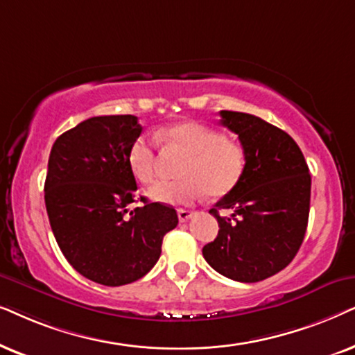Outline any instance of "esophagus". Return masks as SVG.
<instances>
[{
    "instance_id": "esophagus-1",
    "label": "esophagus",
    "mask_w": 355,
    "mask_h": 355,
    "mask_svg": "<svg viewBox=\"0 0 355 355\" xmlns=\"http://www.w3.org/2000/svg\"><path fill=\"white\" fill-rule=\"evenodd\" d=\"M193 217V212L188 211V209H178V219H180V222H187L190 220Z\"/></svg>"
}]
</instances>
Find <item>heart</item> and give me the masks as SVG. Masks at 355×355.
I'll return each instance as SVG.
<instances>
[{
  "instance_id": "heart-1",
  "label": "heart",
  "mask_w": 355,
  "mask_h": 355,
  "mask_svg": "<svg viewBox=\"0 0 355 355\" xmlns=\"http://www.w3.org/2000/svg\"><path fill=\"white\" fill-rule=\"evenodd\" d=\"M164 149L187 154L178 180H160L149 188V196L164 205L185 206L211 196L232 191L247 167V150L239 141L196 121H180L159 131ZM126 162L135 178L150 183L157 168V149L144 135L131 141Z\"/></svg>"
}]
</instances>
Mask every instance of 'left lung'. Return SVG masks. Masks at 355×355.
<instances>
[{
    "mask_svg": "<svg viewBox=\"0 0 355 355\" xmlns=\"http://www.w3.org/2000/svg\"><path fill=\"white\" fill-rule=\"evenodd\" d=\"M220 125L239 136L247 167L232 191L209 211L219 222L202 257L222 276L258 282L289 264L304 242L311 177L304 154L286 131L242 112L220 110ZM229 210L230 216H220Z\"/></svg>",
    "mask_w": 355,
    "mask_h": 355,
    "instance_id": "obj_1",
    "label": "left lung"
}]
</instances>
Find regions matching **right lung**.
Listing matches in <instances>:
<instances>
[{"label":"right lung","instance_id":"add662e5","mask_svg":"<svg viewBox=\"0 0 355 355\" xmlns=\"http://www.w3.org/2000/svg\"><path fill=\"white\" fill-rule=\"evenodd\" d=\"M141 131L135 115L92 116L58 136L50 153L45 206L56 243L76 271L102 286L146 276L178 224L162 202L128 209L138 187L126 153Z\"/></svg>","mask_w":355,"mask_h":355}]
</instances>
